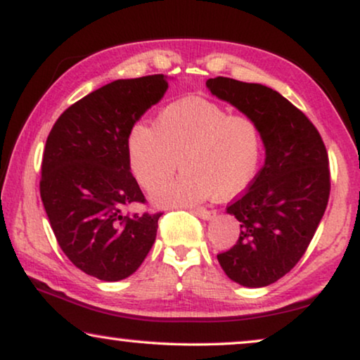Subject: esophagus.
I'll return each mask as SVG.
<instances>
[{"label":"esophagus","instance_id":"34e87169","mask_svg":"<svg viewBox=\"0 0 360 360\" xmlns=\"http://www.w3.org/2000/svg\"><path fill=\"white\" fill-rule=\"evenodd\" d=\"M193 211V213L198 216V218H201V219H211L214 216V211H211V210H206V208H196V210H191Z\"/></svg>","mask_w":360,"mask_h":360}]
</instances>
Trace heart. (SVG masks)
I'll list each match as a JSON object with an SVG mask.
<instances>
[{
	"instance_id": "b5f03b06",
	"label": "heart",
	"mask_w": 360,
	"mask_h": 360,
	"mask_svg": "<svg viewBox=\"0 0 360 360\" xmlns=\"http://www.w3.org/2000/svg\"><path fill=\"white\" fill-rule=\"evenodd\" d=\"M127 152L132 174L149 191L173 176L180 160L184 174L152 200L160 206H190L243 193L262 164L264 137L250 117L233 116L205 98H185L160 112L155 129L132 127Z\"/></svg>"
}]
</instances>
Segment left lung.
Returning <instances> with one entry per match:
<instances>
[{"label": "left lung", "instance_id": "8db88e82", "mask_svg": "<svg viewBox=\"0 0 360 360\" xmlns=\"http://www.w3.org/2000/svg\"><path fill=\"white\" fill-rule=\"evenodd\" d=\"M206 86L262 131L265 164L228 206L240 233L233 248L218 254V262L233 282L267 287L298 264L326 211V147L313 122L272 88L226 77L210 78Z\"/></svg>", "mask_w": 360, "mask_h": 360}]
</instances>
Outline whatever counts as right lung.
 Instances as JSON below:
<instances>
[{
	"instance_id": "add662e5",
	"label": "right lung",
	"mask_w": 360,
	"mask_h": 360,
	"mask_svg": "<svg viewBox=\"0 0 360 360\" xmlns=\"http://www.w3.org/2000/svg\"><path fill=\"white\" fill-rule=\"evenodd\" d=\"M164 75L116 80L62 112L42 157L41 198L70 262L105 282L129 277L154 244L162 213H127L146 203L131 174L127 139L164 98Z\"/></svg>"
}]
</instances>
